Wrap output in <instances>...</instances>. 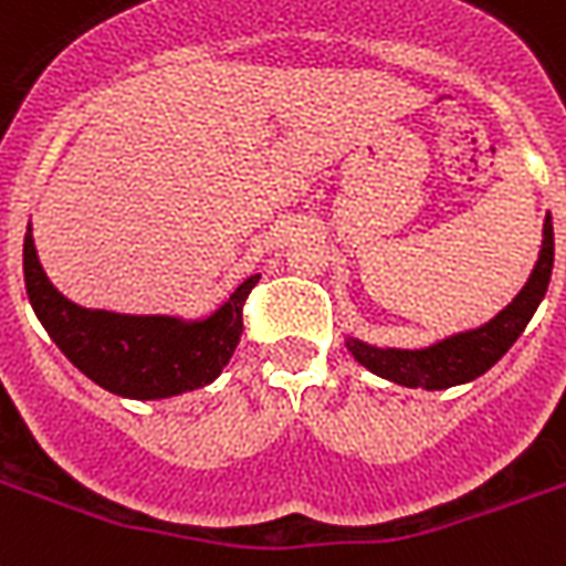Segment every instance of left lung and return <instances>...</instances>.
<instances>
[{
	"label": "left lung",
	"instance_id": "8db88e82",
	"mask_svg": "<svg viewBox=\"0 0 566 566\" xmlns=\"http://www.w3.org/2000/svg\"><path fill=\"white\" fill-rule=\"evenodd\" d=\"M552 263H555V233H552V216L543 221V245L539 258L531 270L525 287L513 296V303L501 308L489 324L476 329H464L453 336L441 338L420 350H405V347H375L347 336V350L354 354L359 366L375 371L378 378H387L401 387L420 389H447L480 378L497 359L513 347L525 326L537 312V305L546 296L552 279Z\"/></svg>",
	"mask_w": 566,
	"mask_h": 566
}]
</instances>
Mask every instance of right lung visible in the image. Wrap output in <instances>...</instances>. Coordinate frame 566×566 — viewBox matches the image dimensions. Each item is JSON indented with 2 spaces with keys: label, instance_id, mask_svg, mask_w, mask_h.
I'll return each instance as SVG.
<instances>
[{
  "label": "right lung",
  "instance_id": "1",
  "mask_svg": "<svg viewBox=\"0 0 566 566\" xmlns=\"http://www.w3.org/2000/svg\"><path fill=\"white\" fill-rule=\"evenodd\" d=\"M29 303L62 354L107 392L123 399H170L212 384L242 336V305L261 275H249L209 317L119 315L83 308L50 284L38 261L32 224L23 240Z\"/></svg>",
  "mask_w": 566,
  "mask_h": 566
}]
</instances>
